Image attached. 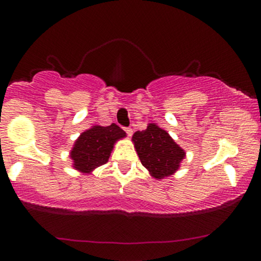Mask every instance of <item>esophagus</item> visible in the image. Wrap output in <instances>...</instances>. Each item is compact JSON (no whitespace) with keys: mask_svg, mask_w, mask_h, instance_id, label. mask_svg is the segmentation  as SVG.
Returning a JSON list of instances; mask_svg holds the SVG:
<instances>
[{"mask_svg":"<svg viewBox=\"0 0 261 261\" xmlns=\"http://www.w3.org/2000/svg\"><path fill=\"white\" fill-rule=\"evenodd\" d=\"M125 131H126V134L128 135V136H131V135H133V133H134L133 128H131V127H126V128H125Z\"/></svg>","mask_w":261,"mask_h":261,"instance_id":"esophagus-1","label":"esophagus"}]
</instances>
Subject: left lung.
Returning <instances> with one entry per match:
<instances>
[{"mask_svg": "<svg viewBox=\"0 0 261 261\" xmlns=\"http://www.w3.org/2000/svg\"><path fill=\"white\" fill-rule=\"evenodd\" d=\"M133 142L142 166L157 180L174 174L187 154L157 124H148L146 130L136 131Z\"/></svg>", "mask_w": 261, "mask_h": 261, "instance_id": "left-lung-1", "label": "left lung"}]
</instances>
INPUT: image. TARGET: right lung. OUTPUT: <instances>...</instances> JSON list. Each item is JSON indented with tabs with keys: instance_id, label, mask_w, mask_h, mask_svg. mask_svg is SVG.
<instances>
[{
	"instance_id": "right-lung-1",
	"label": "right lung",
	"mask_w": 261,
	"mask_h": 261,
	"mask_svg": "<svg viewBox=\"0 0 261 261\" xmlns=\"http://www.w3.org/2000/svg\"><path fill=\"white\" fill-rule=\"evenodd\" d=\"M124 137H126V133L116 124L109 126L94 125L83 131L70 152L73 169L82 174H92L95 168L107 163L114 145Z\"/></svg>"
}]
</instances>
